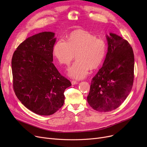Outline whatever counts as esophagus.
<instances>
[{"mask_svg": "<svg viewBox=\"0 0 147 147\" xmlns=\"http://www.w3.org/2000/svg\"><path fill=\"white\" fill-rule=\"evenodd\" d=\"M78 82L75 81V80H72V81H71L72 85H74V84H78Z\"/></svg>", "mask_w": 147, "mask_h": 147, "instance_id": "esophagus-1", "label": "esophagus"}]
</instances>
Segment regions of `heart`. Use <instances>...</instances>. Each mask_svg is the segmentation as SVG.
Listing matches in <instances>:
<instances>
[{
    "label": "heart",
    "mask_w": 147,
    "mask_h": 147,
    "mask_svg": "<svg viewBox=\"0 0 147 147\" xmlns=\"http://www.w3.org/2000/svg\"><path fill=\"white\" fill-rule=\"evenodd\" d=\"M106 53L105 42L84 30L72 32L68 37L67 42L59 40L53 47V55L61 64L68 65L76 55L77 61L68 68V75L76 80L85 78L89 68H98Z\"/></svg>",
    "instance_id": "b5f03b06"
}]
</instances>
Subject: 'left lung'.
Wrapping results in <instances>:
<instances>
[{"instance_id":"obj_1","label":"left lung","mask_w":147,"mask_h":147,"mask_svg":"<svg viewBox=\"0 0 147 147\" xmlns=\"http://www.w3.org/2000/svg\"><path fill=\"white\" fill-rule=\"evenodd\" d=\"M108 50L102 67L92 79L87 97L96 111L109 112L118 108L132 90L134 55L128 42L119 35H106Z\"/></svg>"}]
</instances>
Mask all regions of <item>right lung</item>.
Listing matches in <instances>:
<instances>
[{
    "label": "right lung",
    "instance_id": "add662e5",
    "mask_svg": "<svg viewBox=\"0 0 147 147\" xmlns=\"http://www.w3.org/2000/svg\"><path fill=\"white\" fill-rule=\"evenodd\" d=\"M55 33L44 32L27 38L12 59L15 95L27 109L41 115L56 113L64 103L65 89L71 82L52 63Z\"/></svg>",
    "mask_w": 147,
    "mask_h": 147
}]
</instances>
